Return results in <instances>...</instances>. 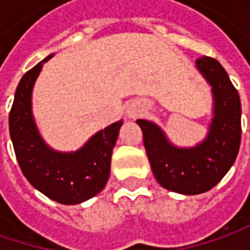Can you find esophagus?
I'll return each mask as SVG.
<instances>
[{
    "mask_svg": "<svg viewBox=\"0 0 250 250\" xmlns=\"http://www.w3.org/2000/svg\"><path fill=\"white\" fill-rule=\"evenodd\" d=\"M143 113V109H141V106H138V104H130L128 107H127V110H125V114H127V117L128 119H137L138 116H141Z\"/></svg>",
    "mask_w": 250,
    "mask_h": 250,
    "instance_id": "34e87169",
    "label": "esophagus"
}]
</instances>
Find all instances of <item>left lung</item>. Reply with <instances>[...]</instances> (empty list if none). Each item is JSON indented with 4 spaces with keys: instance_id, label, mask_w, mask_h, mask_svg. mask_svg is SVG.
Segmentation results:
<instances>
[{
    "instance_id": "1",
    "label": "left lung",
    "mask_w": 250,
    "mask_h": 250,
    "mask_svg": "<svg viewBox=\"0 0 250 250\" xmlns=\"http://www.w3.org/2000/svg\"><path fill=\"white\" fill-rule=\"evenodd\" d=\"M196 68L211 86L212 119L206 138L193 146H175L154 122L138 119L146 157L158 183L193 196L212 189L233 165L241 144V99L227 71L211 57H201Z\"/></svg>"
}]
</instances>
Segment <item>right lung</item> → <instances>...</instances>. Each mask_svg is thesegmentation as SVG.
Segmentation results:
<instances>
[{
	"mask_svg": "<svg viewBox=\"0 0 250 250\" xmlns=\"http://www.w3.org/2000/svg\"><path fill=\"white\" fill-rule=\"evenodd\" d=\"M53 56L22 77L9 113V134L18 164L29 183L51 200L72 206L92 199L106 186L123 120L95 133L77 151L61 152L47 146L33 117L32 93L43 64Z\"/></svg>",
	"mask_w": 250,
	"mask_h": 250,
	"instance_id": "1",
	"label": "right lung"
}]
</instances>
